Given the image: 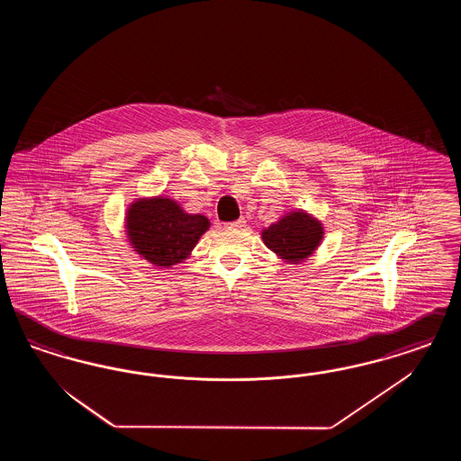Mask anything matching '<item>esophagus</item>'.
<instances>
[{"label":"esophagus","instance_id":"esophagus-1","mask_svg":"<svg viewBox=\"0 0 461 461\" xmlns=\"http://www.w3.org/2000/svg\"><path fill=\"white\" fill-rule=\"evenodd\" d=\"M245 226V220L233 221V222H226L224 228L226 230H241Z\"/></svg>","mask_w":461,"mask_h":461}]
</instances>
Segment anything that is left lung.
<instances>
[{
	"mask_svg": "<svg viewBox=\"0 0 461 461\" xmlns=\"http://www.w3.org/2000/svg\"><path fill=\"white\" fill-rule=\"evenodd\" d=\"M261 239L286 264L306 263L325 239V226L307 211L295 209L264 228Z\"/></svg>",
	"mask_w": 461,
	"mask_h": 461,
	"instance_id": "obj_1",
	"label": "left lung"
}]
</instances>
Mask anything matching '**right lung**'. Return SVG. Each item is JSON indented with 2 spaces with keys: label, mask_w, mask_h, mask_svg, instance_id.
Here are the masks:
<instances>
[{
  "label": "right lung",
  "mask_w": 461,
  "mask_h": 461,
  "mask_svg": "<svg viewBox=\"0 0 461 461\" xmlns=\"http://www.w3.org/2000/svg\"><path fill=\"white\" fill-rule=\"evenodd\" d=\"M209 228L211 221L205 216L186 212L167 195L134 198L124 216L126 240L132 250L164 269L185 263Z\"/></svg>",
  "instance_id": "right-lung-1"
}]
</instances>
